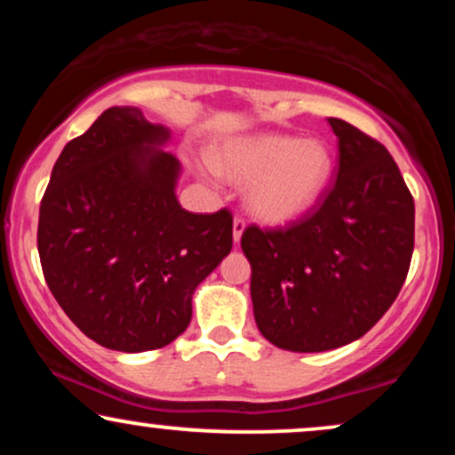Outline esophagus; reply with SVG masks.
<instances>
[{"label": "esophagus", "mask_w": 455, "mask_h": 455, "mask_svg": "<svg viewBox=\"0 0 455 455\" xmlns=\"http://www.w3.org/2000/svg\"><path fill=\"white\" fill-rule=\"evenodd\" d=\"M243 228H245V222H243V218H235L233 220V242L235 243H239L242 242V233H243Z\"/></svg>", "instance_id": "1"}]
</instances>
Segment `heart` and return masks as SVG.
Segmentation results:
<instances>
[{"instance_id":"b5f03b06","label":"heart","mask_w":455,"mask_h":455,"mask_svg":"<svg viewBox=\"0 0 455 455\" xmlns=\"http://www.w3.org/2000/svg\"><path fill=\"white\" fill-rule=\"evenodd\" d=\"M210 162L228 180L248 184V210L282 224L315 207L331 180L333 158L323 140L291 134H252L212 151Z\"/></svg>"}]
</instances>
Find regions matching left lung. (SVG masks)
I'll return each instance as SVG.
<instances>
[{"label":"left lung","instance_id":"8db88e82","mask_svg":"<svg viewBox=\"0 0 455 455\" xmlns=\"http://www.w3.org/2000/svg\"><path fill=\"white\" fill-rule=\"evenodd\" d=\"M327 122L338 173L321 205L286 228L242 235L259 331L293 353L331 351L377 325L415 245V203L389 151L344 119Z\"/></svg>","mask_w":455,"mask_h":455}]
</instances>
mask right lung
<instances>
[{"mask_svg":"<svg viewBox=\"0 0 455 455\" xmlns=\"http://www.w3.org/2000/svg\"><path fill=\"white\" fill-rule=\"evenodd\" d=\"M169 139L137 107L107 108L61 151L40 203L46 284L111 351H154L184 333L196 286L233 248L231 212L192 213L177 201Z\"/></svg>","mask_w":455,"mask_h":455,"instance_id":"obj_1","label":"right lung"}]
</instances>
